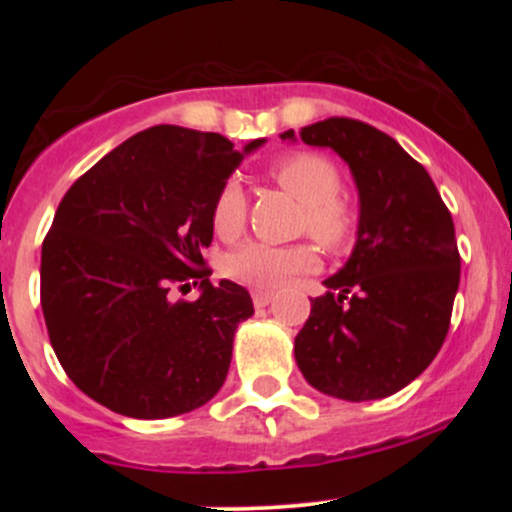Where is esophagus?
<instances>
[{"label": "esophagus", "instance_id": "1", "mask_svg": "<svg viewBox=\"0 0 512 512\" xmlns=\"http://www.w3.org/2000/svg\"><path fill=\"white\" fill-rule=\"evenodd\" d=\"M272 298H274V291H267V289L252 291V303H255V308H264V305L272 303Z\"/></svg>", "mask_w": 512, "mask_h": 512}]
</instances>
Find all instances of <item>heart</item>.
<instances>
[{"instance_id":"1","label":"heart","mask_w":512,"mask_h":512,"mask_svg":"<svg viewBox=\"0 0 512 512\" xmlns=\"http://www.w3.org/2000/svg\"><path fill=\"white\" fill-rule=\"evenodd\" d=\"M272 178L289 195L305 204V228L317 243L327 248H342L354 233L356 216L351 204L339 195L342 173L337 163L313 151H298L274 163ZM248 219V197L238 180H226L211 204V226L223 240L243 233ZM315 252L308 245H272L250 240L226 257L223 272L231 279L255 289H276L291 276L315 267Z\"/></svg>"}]
</instances>
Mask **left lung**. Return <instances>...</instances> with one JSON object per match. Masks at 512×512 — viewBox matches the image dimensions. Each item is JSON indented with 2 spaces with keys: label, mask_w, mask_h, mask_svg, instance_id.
<instances>
[{
  "label": "left lung",
  "mask_w": 512,
  "mask_h": 512,
  "mask_svg": "<svg viewBox=\"0 0 512 512\" xmlns=\"http://www.w3.org/2000/svg\"><path fill=\"white\" fill-rule=\"evenodd\" d=\"M298 137L349 163L358 231L349 260L325 279V296L310 301L296 363L330 397H390L431 366L448 334L460 286L452 216L426 168L380 129L330 117ZM281 139L296 142V134Z\"/></svg>",
  "instance_id": "8db88e82"
}]
</instances>
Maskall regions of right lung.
<instances>
[{"label": "right lung", "mask_w": 512, "mask_h": 512, "mask_svg": "<svg viewBox=\"0 0 512 512\" xmlns=\"http://www.w3.org/2000/svg\"><path fill=\"white\" fill-rule=\"evenodd\" d=\"M216 132L158 125L86 170L43 240L40 305L64 373L132 419H168L221 390L238 325L255 313L233 281L211 284V204L250 151ZM200 284L197 302L169 289Z\"/></svg>", "instance_id": "add662e5"}]
</instances>
